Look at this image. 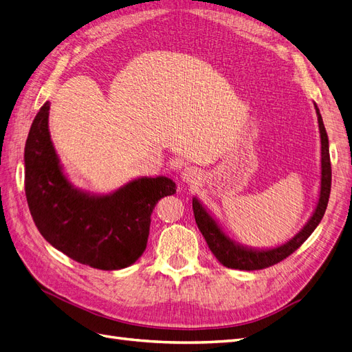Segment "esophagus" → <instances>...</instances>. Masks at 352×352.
I'll use <instances>...</instances> for the list:
<instances>
[{"label": "esophagus", "instance_id": "obj_1", "mask_svg": "<svg viewBox=\"0 0 352 352\" xmlns=\"http://www.w3.org/2000/svg\"><path fill=\"white\" fill-rule=\"evenodd\" d=\"M180 177H182V180L186 184H197L201 179L198 170H195L194 167H186L182 172V175H180Z\"/></svg>", "mask_w": 352, "mask_h": 352}]
</instances>
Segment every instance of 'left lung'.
Segmentation results:
<instances>
[{
    "instance_id": "8db88e82",
    "label": "left lung",
    "mask_w": 352,
    "mask_h": 352,
    "mask_svg": "<svg viewBox=\"0 0 352 352\" xmlns=\"http://www.w3.org/2000/svg\"><path fill=\"white\" fill-rule=\"evenodd\" d=\"M317 116H318V129H320V138H322L320 198H318V204L313 217L308 220L304 229L298 233V235H295L289 242H286L279 248H273L267 251H257V250L238 247V245L233 243L225 233L220 230L214 219H212L206 211V208L199 204V201L197 198L192 199V208H194L197 226L201 230L202 236L206 238V242L208 245V248L211 250V252L214 254V257L225 265V267L236 269V270H261L265 267H270V265L278 264L300 248L301 245L307 241V238L310 236L314 232V229L318 226L320 220L323 219L327 202H329L330 185H332V166H330L327 133H326L324 124L318 109H317Z\"/></svg>"
}]
</instances>
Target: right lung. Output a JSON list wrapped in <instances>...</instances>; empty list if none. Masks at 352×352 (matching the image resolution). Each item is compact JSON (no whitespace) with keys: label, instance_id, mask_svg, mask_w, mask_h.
Wrapping results in <instances>:
<instances>
[{"label":"right lung","instance_id":"1","mask_svg":"<svg viewBox=\"0 0 352 352\" xmlns=\"http://www.w3.org/2000/svg\"><path fill=\"white\" fill-rule=\"evenodd\" d=\"M50 102L30 126L25 146V192L41 235L72 260L100 270L133 264L146 248L153 210L176 194L168 177H142L117 192L91 197L61 172L48 132Z\"/></svg>","mask_w":352,"mask_h":352}]
</instances>
